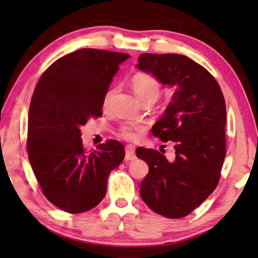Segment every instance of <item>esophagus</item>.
Instances as JSON below:
<instances>
[{
    "instance_id": "34e87169",
    "label": "esophagus",
    "mask_w": 258,
    "mask_h": 258,
    "mask_svg": "<svg viewBox=\"0 0 258 258\" xmlns=\"http://www.w3.org/2000/svg\"><path fill=\"white\" fill-rule=\"evenodd\" d=\"M126 160H135L137 158L136 156V148L134 145H127L126 146V156H124Z\"/></svg>"
}]
</instances>
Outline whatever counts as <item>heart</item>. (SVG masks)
Wrapping results in <instances>:
<instances>
[{"mask_svg": "<svg viewBox=\"0 0 258 258\" xmlns=\"http://www.w3.org/2000/svg\"><path fill=\"white\" fill-rule=\"evenodd\" d=\"M132 89H134L136 96L139 100L144 101L147 99H158L160 95L159 86L151 75H147L144 73H140L134 76L131 81ZM114 91L108 90L104 97V103L107 104L108 101L111 100ZM142 130V127L138 123L134 122H127L123 123L119 129L120 136L127 140H136L139 137L140 131Z\"/></svg>", "mask_w": 258, "mask_h": 258, "instance_id": "obj_1", "label": "heart"}]
</instances>
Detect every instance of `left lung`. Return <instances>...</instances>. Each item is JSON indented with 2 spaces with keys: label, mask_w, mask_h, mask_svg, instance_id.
<instances>
[{
  "label": "left lung",
  "mask_w": 258,
  "mask_h": 258,
  "mask_svg": "<svg viewBox=\"0 0 258 258\" xmlns=\"http://www.w3.org/2000/svg\"><path fill=\"white\" fill-rule=\"evenodd\" d=\"M137 68L174 88L153 135L171 141L175 158L150 148L136 154L150 170L140 195L155 213L169 218L189 214L216 188L226 156V105L214 77L197 62L177 53H142Z\"/></svg>",
  "instance_id": "8db88e82"
}]
</instances>
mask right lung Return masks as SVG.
I'll use <instances>...</instances> for the list:
<instances>
[{
	"label": "right lung",
	"mask_w": 258,
	"mask_h": 258,
	"mask_svg": "<svg viewBox=\"0 0 258 258\" xmlns=\"http://www.w3.org/2000/svg\"><path fill=\"white\" fill-rule=\"evenodd\" d=\"M129 57L82 48L54 61L35 87L28 119L29 161L45 197L68 213L98 206L111 171L124 158L118 141L86 152L81 127L102 115L113 76Z\"/></svg>",
	"instance_id": "obj_1"
}]
</instances>
